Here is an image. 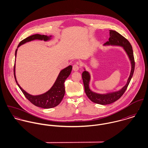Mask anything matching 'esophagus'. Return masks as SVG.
<instances>
[{
  "label": "esophagus",
  "mask_w": 148,
  "mask_h": 148,
  "mask_svg": "<svg viewBox=\"0 0 148 148\" xmlns=\"http://www.w3.org/2000/svg\"><path fill=\"white\" fill-rule=\"evenodd\" d=\"M79 69V66L77 64H75L73 65V70L74 71H77Z\"/></svg>",
  "instance_id": "obj_1"
}]
</instances>
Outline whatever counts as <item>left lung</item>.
<instances>
[{"instance_id": "obj_1", "label": "left lung", "mask_w": 148, "mask_h": 148, "mask_svg": "<svg viewBox=\"0 0 148 148\" xmlns=\"http://www.w3.org/2000/svg\"><path fill=\"white\" fill-rule=\"evenodd\" d=\"M109 35L110 38H109V41L106 42L104 44V45H115L122 47L127 53V55L130 62L131 71L130 75L127 80V84L121 89L115 92L101 94L94 92L90 90L89 88L90 75L84 68V71L82 73V79L84 85L85 92L88 97L92 102L100 105H107L112 104L119 100L123 96V95L125 92L127 87L133 76L135 66L133 52L130 43L129 42L126 38H125L121 34L115 31L109 30Z\"/></svg>"}]
</instances>
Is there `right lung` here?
<instances>
[{"label": "right lung", "instance_id": "obj_1", "mask_svg": "<svg viewBox=\"0 0 148 148\" xmlns=\"http://www.w3.org/2000/svg\"><path fill=\"white\" fill-rule=\"evenodd\" d=\"M52 39V36H47V35H42L39 34H35L32 36H30L25 39L23 40L19 44L18 48H19L21 45L29 42L34 40H44L45 42H47L50 40ZM18 51V48L15 51V58L16 56V53ZM16 60V59H15ZM72 69V65H69L68 66L65 68L62 69L55 83L53 86L49 90L46 92L44 93H42L39 95H32L25 92L19 84L18 83L16 75H15V64L14 65V77L16 81V83L19 88L21 89L22 92L25 96V97L34 105L36 106L40 107L45 109H49L58 106L62 100L63 99L64 96L65 94V86H64V82L67 77L71 74V72Z\"/></svg>", "mask_w": 148, "mask_h": 148}]
</instances>
